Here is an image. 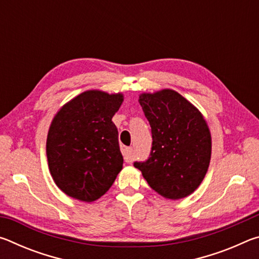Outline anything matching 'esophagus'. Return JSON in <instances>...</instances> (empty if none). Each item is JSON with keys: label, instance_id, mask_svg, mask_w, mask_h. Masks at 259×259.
Here are the masks:
<instances>
[{"label": "esophagus", "instance_id": "esophagus-1", "mask_svg": "<svg viewBox=\"0 0 259 259\" xmlns=\"http://www.w3.org/2000/svg\"><path fill=\"white\" fill-rule=\"evenodd\" d=\"M123 157L126 163H131L134 160V148L133 147H125L123 151Z\"/></svg>", "mask_w": 259, "mask_h": 259}]
</instances>
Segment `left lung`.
I'll use <instances>...</instances> for the list:
<instances>
[{
	"label": "left lung",
	"mask_w": 259,
	"mask_h": 259,
	"mask_svg": "<svg viewBox=\"0 0 259 259\" xmlns=\"http://www.w3.org/2000/svg\"><path fill=\"white\" fill-rule=\"evenodd\" d=\"M150 122L152 148L134 162L148 185L165 199L178 200L199 187L211 156V136L198 108L170 89L139 97Z\"/></svg>",
	"instance_id": "obj_1"
}]
</instances>
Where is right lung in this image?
Listing matches in <instances>:
<instances>
[{"label":"right lung","mask_w":259,"mask_h":259,"mask_svg":"<svg viewBox=\"0 0 259 259\" xmlns=\"http://www.w3.org/2000/svg\"><path fill=\"white\" fill-rule=\"evenodd\" d=\"M121 94L85 91L64 105L52 120L47 139L51 176L61 191L84 202L99 199L123 164L114 116Z\"/></svg>","instance_id":"1"}]
</instances>
